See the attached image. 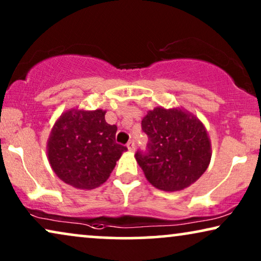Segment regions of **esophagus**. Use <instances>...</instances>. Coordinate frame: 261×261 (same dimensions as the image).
I'll use <instances>...</instances> for the list:
<instances>
[{"instance_id":"obj_1","label":"esophagus","mask_w":261,"mask_h":261,"mask_svg":"<svg viewBox=\"0 0 261 261\" xmlns=\"http://www.w3.org/2000/svg\"><path fill=\"white\" fill-rule=\"evenodd\" d=\"M127 148H128V151L133 152L134 149H135V142H134L133 140H130V141L127 144Z\"/></svg>"}]
</instances>
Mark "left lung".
<instances>
[{
  "mask_svg": "<svg viewBox=\"0 0 261 261\" xmlns=\"http://www.w3.org/2000/svg\"><path fill=\"white\" fill-rule=\"evenodd\" d=\"M147 134L145 152L135 159L153 187L163 191H180L194 184L212 158V144L205 127L183 108L156 107L141 121Z\"/></svg>",
  "mask_w": 261,
  "mask_h": 261,
  "instance_id": "8db88e82",
  "label": "left lung"
}]
</instances>
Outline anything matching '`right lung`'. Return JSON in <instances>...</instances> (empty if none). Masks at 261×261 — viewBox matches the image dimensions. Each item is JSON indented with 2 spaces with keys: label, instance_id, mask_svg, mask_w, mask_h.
I'll list each match as a JSON object with an SVG mask.
<instances>
[{
  "label": "right lung",
  "instance_id": "1",
  "mask_svg": "<svg viewBox=\"0 0 261 261\" xmlns=\"http://www.w3.org/2000/svg\"><path fill=\"white\" fill-rule=\"evenodd\" d=\"M102 109H71L60 115L47 141L52 170L64 183L91 190L108 179L126 146L116 144L117 127Z\"/></svg>",
  "mask_w": 261,
  "mask_h": 261
}]
</instances>
